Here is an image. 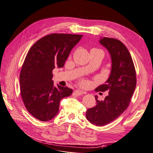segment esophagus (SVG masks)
Here are the masks:
<instances>
[{
  "instance_id": "34e87169",
  "label": "esophagus",
  "mask_w": 153,
  "mask_h": 153,
  "mask_svg": "<svg viewBox=\"0 0 153 153\" xmlns=\"http://www.w3.org/2000/svg\"><path fill=\"white\" fill-rule=\"evenodd\" d=\"M75 94L77 95H81L82 94H86L85 91H83L82 90H78V89H77V90L75 91Z\"/></svg>"
}]
</instances>
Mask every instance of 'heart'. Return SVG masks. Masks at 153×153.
Instances as JSON below:
<instances>
[{
  "label": "heart",
  "instance_id": "heart-1",
  "mask_svg": "<svg viewBox=\"0 0 153 153\" xmlns=\"http://www.w3.org/2000/svg\"><path fill=\"white\" fill-rule=\"evenodd\" d=\"M94 49H95V48H94ZM80 83L82 85H87V82H86V81H85V80H82V81H81Z\"/></svg>",
  "mask_w": 153,
  "mask_h": 153
}]
</instances>
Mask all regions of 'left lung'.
I'll return each instance as SVG.
<instances>
[{
    "label": "left lung",
    "instance_id": "obj_1",
    "mask_svg": "<svg viewBox=\"0 0 153 153\" xmlns=\"http://www.w3.org/2000/svg\"><path fill=\"white\" fill-rule=\"evenodd\" d=\"M100 42L109 52L112 65L108 79L95 91H108L109 94L103 101L95 96L96 105L87 110L85 116L91 123L103 126L115 120L127 109L135 89L137 79L132 58L120 40L104 37L101 38Z\"/></svg>",
    "mask_w": 153,
    "mask_h": 153
}]
</instances>
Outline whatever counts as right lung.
<instances>
[{"label": "right lung", "mask_w": 153, "mask_h": 153, "mask_svg": "<svg viewBox=\"0 0 153 153\" xmlns=\"http://www.w3.org/2000/svg\"><path fill=\"white\" fill-rule=\"evenodd\" d=\"M83 35L51 34L40 38L29 50L20 74V95L26 109L41 121L52 119L59 112L62 99L73 90L53 86L52 70L64 67L71 50Z\"/></svg>", "instance_id": "add662e5"}]
</instances>
